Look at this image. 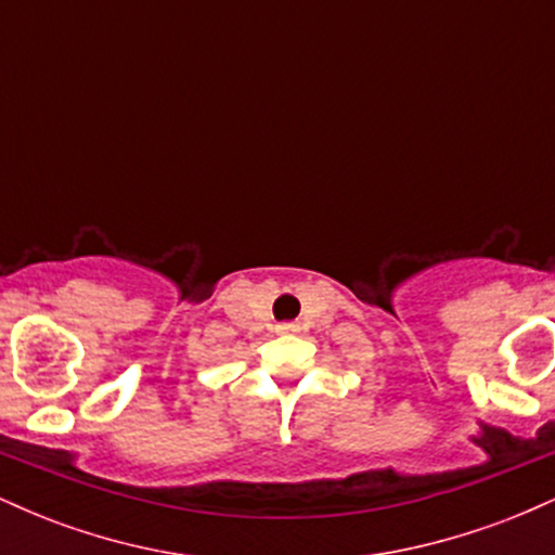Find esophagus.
<instances>
[{"mask_svg": "<svg viewBox=\"0 0 555 555\" xmlns=\"http://www.w3.org/2000/svg\"><path fill=\"white\" fill-rule=\"evenodd\" d=\"M297 331H299V326H297V323H279V326H276V334H297Z\"/></svg>", "mask_w": 555, "mask_h": 555, "instance_id": "34e87169", "label": "esophagus"}]
</instances>
